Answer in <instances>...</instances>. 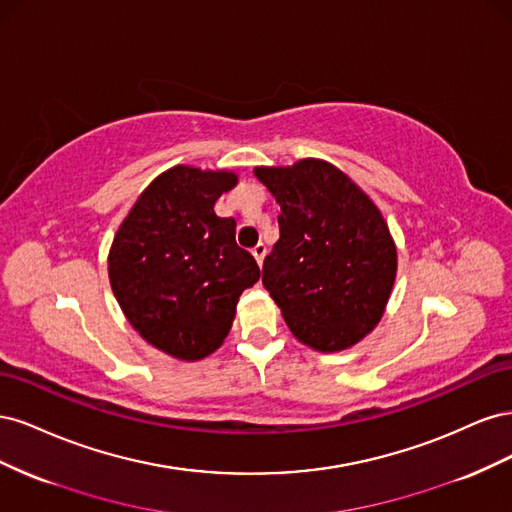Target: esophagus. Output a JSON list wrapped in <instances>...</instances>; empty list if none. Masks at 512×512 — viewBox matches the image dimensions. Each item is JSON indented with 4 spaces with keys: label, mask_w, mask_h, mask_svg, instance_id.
Wrapping results in <instances>:
<instances>
[{
    "label": "esophagus",
    "mask_w": 512,
    "mask_h": 512,
    "mask_svg": "<svg viewBox=\"0 0 512 512\" xmlns=\"http://www.w3.org/2000/svg\"><path fill=\"white\" fill-rule=\"evenodd\" d=\"M252 254H254V258H256L258 265L262 267V260H265V254H267V247H265V243H256V245L252 247Z\"/></svg>",
    "instance_id": "34e87169"
}]
</instances>
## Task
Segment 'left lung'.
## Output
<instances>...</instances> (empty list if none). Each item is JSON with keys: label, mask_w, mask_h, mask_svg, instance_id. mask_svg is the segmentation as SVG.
<instances>
[{"label": "left lung", "mask_w": 512, "mask_h": 512, "mask_svg": "<svg viewBox=\"0 0 512 512\" xmlns=\"http://www.w3.org/2000/svg\"><path fill=\"white\" fill-rule=\"evenodd\" d=\"M254 175L282 207L262 284L288 329L318 352L359 344L380 322L397 275V247L380 209L324 160L256 166Z\"/></svg>", "instance_id": "left-lung-1"}]
</instances>
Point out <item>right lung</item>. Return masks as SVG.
<instances>
[{
	"label": "right lung",
	"instance_id": "obj_1",
	"mask_svg": "<svg viewBox=\"0 0 512 512\" xmlns=\"http://www.w3.org/2000/svg\"><path fill=\"white\" fill-rule=\"evenodd\" d=\"M239 181L232 170L177 164L153 179L119 224L108 280L134 331L179 361L218 350L245 288L260 280L237 222L213 207Z\"/></svg>",
	"mask_w": 512,
	"mask_h": 512
}]
</instances>
